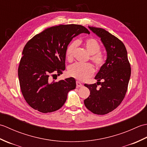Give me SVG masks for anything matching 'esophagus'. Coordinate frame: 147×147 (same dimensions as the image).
<instances>
[{
  "label": "esophagus",
  "mask_w": 147,
  "mask_h": 147,
  "mask_svg": "<svg viewBox=\"0 0 147 147\" xmlns=\"http://www.w3.org/2000/svg\"><path fill=\"white\" fill-rule=\"evenodd\" d=\"M83 85L79 82H76V87L77 88H80V87H82Z\"/></svg>",
  "instance_id": "34e87169"
}]
</instances>
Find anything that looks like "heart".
Wrapping results in <instances>:
<instances>
[{"label":"heart","instance_id":"1","mask_svg":"<svg viewBox=\"0 0 147 147\" xmlns=\"http://www.w3.org/2000/svg\"><path fill=\"white\" fill-rule=\"evenodd\" d=\"M80 42H73L67 46L65 51V57L67 61L72 62L74 59V53L76 50L77 44ZM84 47L90 54L91 60L96 67L100 68L105 62L104 55L99 51L101 46L95 38H86L83 43ZM95 72V69L91 64H74L68 69V74L79 81H85L91 77Z\"/></svg>","mask_w":147,"mask_h":147}]
</instances>
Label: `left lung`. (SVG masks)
Segmentation results:
<instances>
[{
    "mask_svg": "<svg viewBox=\"0 0 147 147\" xmlns=\"http://www.w3.org/2000/svg\"><path fill=\"white\" fill-rule=\"evenodd\" d=\"M89 28L101 38L107 58L95 78L98 82L85 84L90 95L84 104L93 113L104 115L114 111L123 100L131 76V65L126 49L119 39L100 28Z\"/></svg>",
    "mask_w": 147,
    "mask_h": 147,
    "instance_id": "1",
    "label": "left lung"
}]
</instances>
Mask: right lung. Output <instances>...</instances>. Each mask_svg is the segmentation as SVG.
Listing matches in <instances>:
<instances>
[{
  "instance_id": "obj_1",
  "label": "right lung",
  "mask_w": 147,
  "mask_h": 147,
  "mask_svg": "<svg viewBox=\"0 0 147 147\" xmlns=\"http://www.w3.org/2000/svg\"><path fill=\"white\" fill-rule=\"evenodd\" d=\"M82 33H90L80 24H61L48 28L26 43L18 77L22 94L31 107L43 113L57 111L66 101L67 93L75 89L73 78L56 82L51 77L56 80L62 74L69 43Z\"/></svg>"
}]
</instances>
